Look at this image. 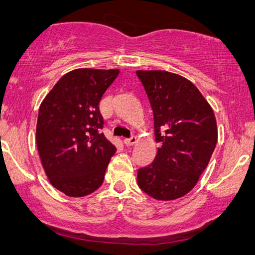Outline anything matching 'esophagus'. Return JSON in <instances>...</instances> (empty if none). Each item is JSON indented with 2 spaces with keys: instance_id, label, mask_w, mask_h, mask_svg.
Returning <instances> with one entry per match:
<instances>
[{
  "instance_id": "obj_1",
  "label": "esophagus",
  "mask_w": 255,
  "mask_h": 255,
  "mask_svg": "<svg viewBox=\"0 0 255 255\" xmlns=\"http://www.w3.org/2000/svg\"><path fill=\"white\" fill-rule=\"evenodd\" d=\"M124 144L127 146H131V145H134L135 142H137V138L135 137H131V138H125L124 139Z\"/></svg>"
}]
</instances>
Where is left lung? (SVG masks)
<instances>
[{
    "mask_svg": "<svg viewBox=\"0 0 255 255\" xmlns=\"http://www.w3.org/2000/svg\"><path fill=\"white\" fill-rule=\"evenodd\" d=\"M154 116L155 141L161 142L151 165L138 169V186L158 201L187 195L207 168L217 144L214 110L196 86L175 73L137 71Z\"/></svg>",
    "mask_w": 255,
    "mask_h": 255,
    "instance_id": "obj_1",
    "label": "left lung"
}]
</instances>
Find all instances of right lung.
<instances>
[{
    "label": "right lung",
    "mask_w": 255,
    "mask_h": 255,
    "mask_svg": "<svg viewBox=\"0 0 255 255\" xmlns=\"http://www.w3.org/2000/svg\"><path fill=\"white\" fill-rule=\"evenodd\" d=\"M118 74L120 69H74L40 104L36 141L41 165L52 186L67 196H87L102 186L116 147L101 133L99 104Z\"/></svg>",
    "instance_id": "add662e5"
}]
</instances>
